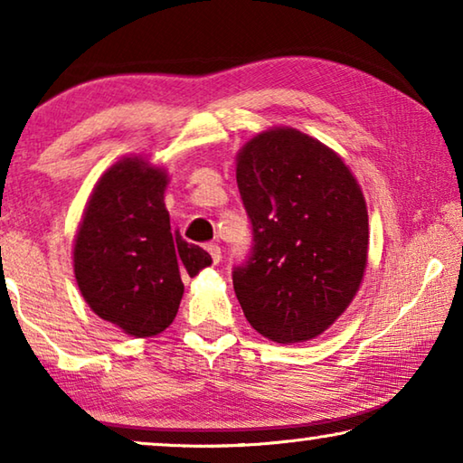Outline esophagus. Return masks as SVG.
Segmentation results:
<instances>
[{"mask_svg": "<svg viewBox=\"0 0 463 463\" xmlns=\"http://www.w3.org/2000/svg\"><path fill=\"white\" fill-rule=\"evenodd\" d=\"M206 250L210 253V257H213V261L218 263L222 260V253H221V247L216 245V242H210V245H206Z\"/></svg>", "mask_w": 463, "mask_h": 463, "instance_id": "1", "label": "esophagus"}]
</instances>
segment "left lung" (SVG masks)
<instances>
[{
    "instance_id": "1",
    "label": "left lung",
    "mask_w": 463,
    "mask_h": 463,
    "mask_svg": "<svg viewBox=\"0 0 463 463\" xmlns=\"http://www.w3.org/2000/svg\"><path fill=\"white\" fill-rule=\"evenodd\" d=\"M237 184L255 242L232 271L241 308L269 341L315 339L362 286L370 245L362 187L333 148L289 127L242 145Z\"/></svg>"
}]
</instances>
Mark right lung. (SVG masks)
Segmentation results:
<instances>
[{
    "instance_id": "1",
    "label": "right lung",
    "mask_w": 463,
    "mask_h": 463,
    "mask_svg": "<svg viewBox=\"0 0 463 463\" xmlns=\"http://www.w3.org/2000/svg\"><path fill=\"white\" fill-rule=\"evenodd\" d=\"M169 175L143 156H124L104 171L85 203L73 245L80 292L99 318L137 339L174 323L182 276L213 263L206 250L171 234Z\"/></svg>"
}]
</instances>
